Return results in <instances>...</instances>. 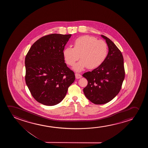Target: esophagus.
Instances as JSON below:
<instances>
[{
	"mask_svg": "<svg viewBox=\"0 0 148 148\" xmlns=\"http://www.w3.org/2000/svg\"><path fill=\"white\" fill-rule=\"evenodd\" d=\"M75 77H76V79H79V78H81L82 76L79 73H76L75 74Z\"/></svg>",
	"mask_w": 148,
	"mask_h": 148,
	"instance_id": "34e87169",
	"label": "esophagus"
}]
</instances>
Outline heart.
Returning <instances> with one entry per match:
<instances>
[{"label":"heart","mask_w":148,"mask_h":148,"mask_svg":"<svg viewBox=\"0 0 148 148\" xmlns=\"http://www.w3.org/2000/svg\"><path fill=\"white\" fill-rule=\"evenodd\" d=\"M73 48L66 47L63 51V56L66 63L73 66L80 57L81 59L75 66V71H81L87 67L95 69L103 63L107 56L108 47L107 43L95 37L83 35L75 39Z\"/></svg>","instance_id":"1"}]
</instances>
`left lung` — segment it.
Here are the masks:
<instances>
[{
	"instance_id": "left-lung-1",
	"label": "left lung",
	"mask_w": 148,
	"mask_h": 148,
	"mask_svg": "<svg viewBox=\"0 0 148 148\" xmlns=\"http://www.w3.org/2000/svg\"><path fill=\"white\" fill-rule=\"evenodd\" d=\"M109 48L103 63L82 76L88 81L83 89L85 97L92 103L101 105L113 99L120 91L125 77L123 57L112 41L101 35Z\"/></svg>"
}]
</instances>
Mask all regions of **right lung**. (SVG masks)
<instances>
[{"instance_id":"obj_1","label":"right lung","mask_w":148,"mask_h":148,"mask_svg":"<svg viewBox=\"0 0 148 148\" xmlns=\"http://www.w3.org/2000/svg\"><path fill=\"white\" fill-rule=\"evenodd\" d=\"M71 34H51L31 46L25 58V81L33 97L47 106L60 103L75 76L67 67L63 51Z\"/></svg>"}]
</instances>
